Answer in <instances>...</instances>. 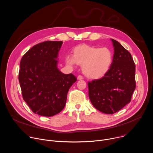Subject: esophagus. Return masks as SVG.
Returning a JSON list of instances; mask_svg holds the SVG:
<instances>
[{
	"label": "esophagus",
	"mask_w": 153,
	"mask_h": 153,
	"mask_svg": "<svg viewBox=\"0 0 153 153\" xmlns=\"http://www.w3.org/2000/svg\"><path fill=\"white\" fill-rule=\"evenodd\" d=\"M77 79H78V80H81V79H83V77H82L81 75H78V77H77Z\"/></svg>",
	"instance_id": "1"
}]
</instances>
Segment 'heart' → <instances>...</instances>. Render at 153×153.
<instances>
[{
  "instance_id": "b5f03b06",
  "label": "heart",
  "mask_w": 153,
  "mask_h": 153,
  "mask_svg": "<svg viewBox=\"0 0 153 153\" xmlns=\"http://www.w3.org/2000/svg\"><path fill=\"white\" fill-rule=\"evenodd\" d=\"M74 55H68L66 63L74 66L82 65L84 74L90 79H99L103 77L109 71L113 59V54L107 47L99 48L87 45H81L73 51Z\"/></svg>"
}]
</instances>
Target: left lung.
Masks as SVG:
<instances>
[{"label": "left lung", "instance_id": "1", "mask_svg": "<svg viewBox=\"0 0 153 153\" xmlns=\"http://www.w3.org/2000/svg\"><path fill=\"white\" fill-rule=\"evenodd\" d=\"M111 40L114 55L108 72L101 79L88 82L91 104L106 114H113L128 104L136 88V66L131 53L118 42Z\"/></svg>", "mask_w": 153, "mask_h": 153}]
</instances>
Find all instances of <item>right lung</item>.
Returning a JSON list of instances; mask_svg holds the SVG:
<instances>
[{"label": "right lung", "mask_w": 153, "mask_h": 153, "mask_svg": "<svg viewBox=\"0 0 153 153\" xmlns=\"http://www.w3.org/2000/svg\"><path fill=\"white\" fill-rule=\"evenodd\" d=\"M63 42L46 41L30 48L22 58L19 72L22 97L36 114L52 116L62 111L68 92L76 82L72 74L57 67Z\"/></svg>", "instance_id": "obj_1"}]
</instances>
